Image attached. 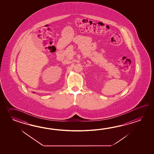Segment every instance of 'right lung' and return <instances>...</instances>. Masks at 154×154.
<instances>
[{"label":"right lung","mask_w":154,"mask_h":154,"mask_svg":"<svg viewBox=\"0 0 154 154\" xmlns=\"http://www.w3.org/2000/svg\"><path fill=\"white\" fill-rule=\"evenodd\" d=\"M34 93H35V92H34Z\"/></svg>","instance_id":"add662e5"}]
</instances>
